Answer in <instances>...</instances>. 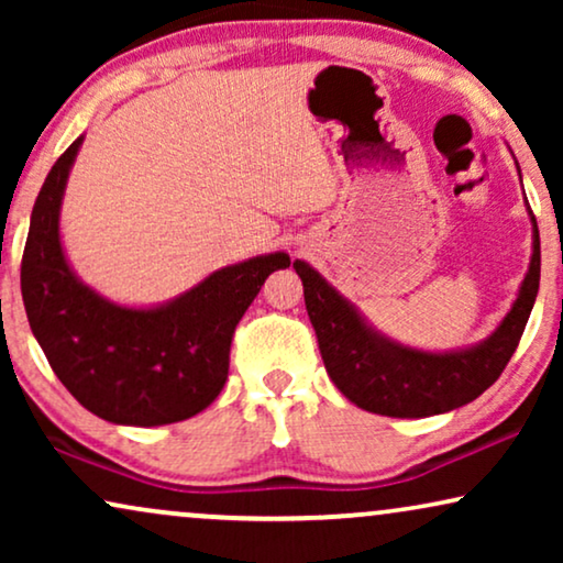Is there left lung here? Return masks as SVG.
Wrapping results in <instances>:
<instances>
[{"instance_id": "obj_1", "label": "left lung", "mask_w": 563, "mask_h": 563, "mask_svg": "<svg viewBox=\"0 0 563 563\" xmlns=\"http://www.w3.org/2000/svg\"><path fill=\"white\" fill-rule=\"evenodd\" d=\"M533 218V258L512 310L487 341L466 351L426 353L391 343L361 320L322 276L295 261L320 356L338 389L361 410L387 418H428L468 405L489 389L518 349L541 282V238Z\"/></svg>"}]
</instances>
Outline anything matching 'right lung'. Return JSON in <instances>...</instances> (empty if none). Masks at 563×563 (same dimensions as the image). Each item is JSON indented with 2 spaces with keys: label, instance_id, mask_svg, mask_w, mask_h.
<instances>
[{
  "label": "right lung",
  "instance_id": "add662e5",
  "mask_svg": "<svg viewBox=\"0 0 563 563\" xmlns=\"http://www.w3.org/2000/svg\"><path fill=\"white\" fill-rule=\"evenodd\" d=\"M81 137L60 153L35 199L22 253V302L60 384L97 418L168 426L214 402L225 387L230 343L266 276L287 253L225 266L153 310L107 302L76 279L58 238V210Z\"/></svg>",
  "mask_w": 563,
  "mask_h": 563
}]
</instances>
